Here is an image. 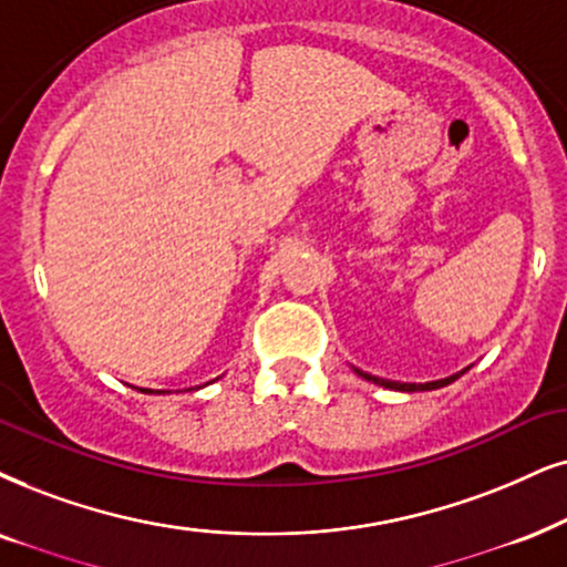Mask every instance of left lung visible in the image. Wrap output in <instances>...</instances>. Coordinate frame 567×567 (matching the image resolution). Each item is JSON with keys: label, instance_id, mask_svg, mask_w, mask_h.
Wrapping results in <instances>:
<instances>
[{"label": "left lung", "instance_id": "1", "mask_svg": "<svg viewBox=\"0 0 567 567\" xmlns=\"http://www.w3.org/2000/svg\"><path fill=\"white\" fill-rule=\"evenodd\" d=\"M353 371H355L358 377H363V379H367V382H374V384H379V386H386V390H398V392H426V390H440V386H447L450 382H455V379L461 377L463 371H468V369L457 371V374H453V377H444V379H436V382H424V384H411V382H392V379L371 377V374H367V371H361V369H355V367H353Z\"/></svg>", "mask_w": 567, "mask_h": 567}]
</instances>
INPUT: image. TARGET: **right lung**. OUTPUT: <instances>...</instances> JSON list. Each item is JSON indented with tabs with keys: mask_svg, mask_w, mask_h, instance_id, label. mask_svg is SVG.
I'll return each mask as SVG.
<instances>
[{
	"mask_svg": "<svg viewBox=\"0 0 567 567\" xmlns=\"http://www.w3.org/2000/svg\"><path fill=\"white\" fill-rule=\"evenodd\" d=\"M206 384H209V382H206ZM135 390H138V392H152V395H154V392H156V395H164V390H143V386H135ZM190 390H193V386H190ZM196 390H200V386H196Z\"/></svg>",
	"mask_w": 567,
	"mask_h": 567,
	"instance_id": "right-lung-1",
	"label": "right lung"
}]
</instances>
